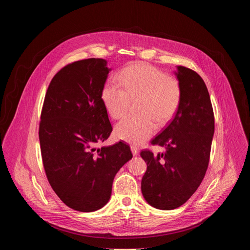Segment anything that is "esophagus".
I'll use <instances>...</instances> for the list:
<instances>
[{"label":"esophagus","mask_w":250,"mask_h":250,"mask_svg":"<svg viewBox=\"0 0 250 250\" xmlns=\"http://www.w3.org/2000/svg\"><path fill=\"white\" fill-rule=\"evenodd\" d=\"M130 149H131V152H132V154L134 155V156H136V155H138V153H139V150H138V147H136V146H131V147H130Z\"/></svg>","instance_id":"esophagus-1"}]
</instances>
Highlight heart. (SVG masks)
Segmentation results:
<instances>
[{"label":"heart","instance_id":"1","mask_svg":"<svg viewBox=\"0 0 250 250\" xmlns=\"http://www.w3.org/2000/svg\"><path fill=\"white\" fill-rule=\"evenodd\" d=\"M119 81L105 82L101 91L104 110L113 119H121L130 100L139 98L140 115L129 116L117 124L115 135L131 145H141L158 125L168 124L180 106L182 91L179 82L149 64H135L125 68Z\"/></svg>","mask_w":250,"mask_h":250}]
</instances>
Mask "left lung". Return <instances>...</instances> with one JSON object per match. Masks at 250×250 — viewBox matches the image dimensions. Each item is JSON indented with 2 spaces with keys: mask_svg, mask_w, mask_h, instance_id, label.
<instances>
[{
  "mask_svg": "<svg viewBox=\"0 0 250 250\" xmlns=\"http://www.w3.org/2000/svg\"><path fill=\"white\" fill-rule=\"evenodd\" d=\"M175 75L182 97L169 125L151 140L166 151L142 150L147 169L141 180L146 201L159 209L182 206L196 192L208 169L215 117L207 86L192 69L178 66Z\"/></svg>",
  "mask_w": 250,
  "mask_h": 250,
  "instance_id": "left-lung-1",
  "label": "left lung"
}]
</instances>
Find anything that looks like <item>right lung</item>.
<instances>
[{"instance_id": "add662e5", "label": "right lung", "mask_w": 250, "mask_h": 250, "mask_svg": "<svg viewBox=\"0 0 250 250\" xmlns=\"http://www.w3.org/2000/svg\"><path fill=\"white\" fill-rule=\"evenodd\" d=\"M110 71L102 58L68 64L52 78L43 102L39 134L45 174L60 200L79 211L108 203L116 174L132 158L122 141L96 148L113 130L101 100Z\"/></svg>"}]
</instances>
